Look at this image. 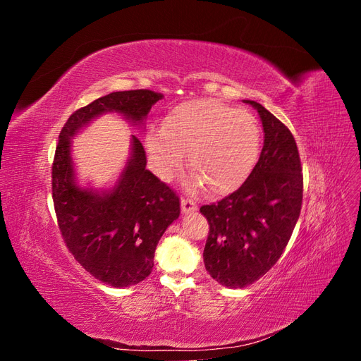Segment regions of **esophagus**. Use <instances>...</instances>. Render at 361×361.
<instances>
[{
	"mask_svg": "<svg viewBox=\"0 0 361 361\" xmlns=\"http://www.w3.org/2000/svg\"><path fill=\"white\" fill-rule=\"evenodd\" d=\"M180 207H182V212H183V214H188V212H192V211L197 209V203L190 200V199L182 197V200H180Z\"/></svg>",
	"mask_w": 361,
	"mask_h": 361,
	"instance_id": "34e87169",
	"label": "esophagus"
}]
</instances>
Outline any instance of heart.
Returning <instances> with one entry per match:
<instances>
[{
  "mask_svg": "<svg viewBox=\"0 0 361 361\" xmlns=\"http://www.w3.org/2000/svg\"><path fill=\"white\" fill-rule=\"evenodd\" d=\"M146 145L162 179H170L188 154V166L195 173L190 188L207 185L214 194H227L253 170L260 134L251 113L220 101L192 99L170 110L162 129L147 134Z\"/></svg>",
  "mask_w": 361,
  "mask_h": 361,
  "instance_id": "heart-1",
  "label": "heart"
}]
</instances>
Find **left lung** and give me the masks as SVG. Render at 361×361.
I'll return each mask as SVG.
<instances>
[{"instance_id": "1", "label": "left lung", "mask_w": 361, "mask_h": 361, "mask_svg": "<svg viewBox=\"0 0 361 361\" xmlns=\"http://www.w3.org/2000/svg\"><path fill=\"white\" fill-rule=\"evenodd\" d=\"M265 140L247 180L200 212L209 223L203 260L220 285L245 288L276 265L292 236L302 203V167L285 123L255 101Z\"/></svg>"}]
</instances>
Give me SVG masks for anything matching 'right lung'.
<instances>
[{
  "label": "right lung",
  "mask_w": 361,
  "mask_h": 361,
  "mask_svg": "<svg viewBox=\"0 0 361 361\" xmlns=\"http://www.w3.org/2000/svg\"><path fill=\"white\" fill-rule=\"evenodd\" d=\"M159 99L161 93L146 89L99 97L72 113L54 155L52 200L63 241L87 272L113 288L137 285L150 274L158 241L180 214L179 195L146 169V152L135 135L113 190L101 194L78 187L71 138L102 113L141 123Z\"/></svg>",
  "instance_id": "right-lung-1"
}]
</instances>
